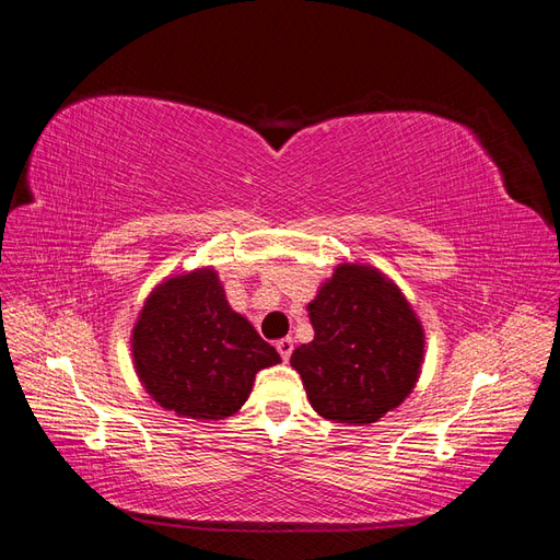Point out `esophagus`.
Segmentation results:
<instances>
[{
	"label": "esophagus",
	"mask_w": 560,
	"mask_h": 560,
	"mask_svg": "<svg viewBox=\"0 0 560 560\" xmlns=\"http://www.w3.org/2000/svg\"><path fill=\"white\" fill-rule=\"evenodd\" d=\"M276 348H278V352H280V358L287 362V360L292 358V352H294V341H292L290 336H287V338H280V341L276 343Z\"/></svg>",
	"instance_id": "obj_1"
}]
</instances>
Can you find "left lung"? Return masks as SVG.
<instances>
[{
    "instance_id": "obj_1",
    "label": "left lung",
    "mask_w": 560,
    "mask_h": 560,
    "mask_svg": "<svg viewBox=\"0 0 560 560\" xmlns=\"http://www.w3.org/2000/svg\"><path fill=\"white\" fill-rule=\"evenodd\" d=\"M308 315L315 338L290 362L322 418L369 425L411 395L425 334L393 280L371 266L341 264Z\"/></svg>"
}]
</instances>
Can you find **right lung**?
<instances>
[{"instance_id": "obj_1", "label": "right lung", "mask_w": 560, "mask_h": 560, "mask_svg": "<svg viewBox=\"0 0 560 560\" xmlns=\"http://www.w3.org/2000/svg\"><path fill=\"white\" fill-rule=\"evenodd\" d=\"M130 346L147 393L194 420L233 416L257 371L280 362L278 350L229 306L212 268L161 282L144 301Z\"/></svg>"}]
</instances>
